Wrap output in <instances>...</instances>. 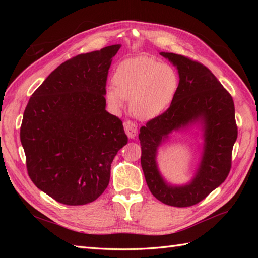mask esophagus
<instances>
[{"label":"esophagus","mask_w":258,"mask_h":258,"mask_svg":"<svg viewBox=\"0 0 258 258\" xmlns=\"http://www.w3.org/2000/svg\"><path fill=\"white\" fill-rule=\"evenodd\" d=\"M124 130L130 139H134L138 135V126L132 120H126V122H124Z\"/></svg>","instance_id":"esophagus-1"}]
</instances>
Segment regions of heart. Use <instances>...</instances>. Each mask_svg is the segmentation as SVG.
I'll use <instances>...</instances> for the list:
<instances>
[{
    "mask_svg": "<svg viewBox=\"0 0 258 258\" xmlns=\"http://www.w3.org/2000/svg\"><path fill=\"white\" fill-rule=\"evenodd\" d=\"M113 83L105 91L109 105L118 111L124 107V100H130V109L135 116L151 118L172 103L178 75L172 67L155 59H127L115 70Z\"/></svg>",
    "mask_w": 258,
    "mask_h": 258,
    "instance_id": "b5f03b06",
    "label": "heart"
}]
</instances>
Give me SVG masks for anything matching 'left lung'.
Masks as SVG:
<instances>
[{"label": "left lung", "instance_id": "8db88e82", "mask_svg": "<svg viewBox=\"0 0 258 258\" xmlns=\"http://www.w3.org/2000/svg\"><path fill=\"white\" fill-rule=\"evenodd\" d=\"M178 70L179 83L171 105L140 130L141 165L151 193L169 206L188 207L203 201L228 176L237 125L232 95L210 70L187 56L162 52ZM202 119L206 128L205 154L192 183L169 186L156 166V152L174 129Z\"/></svg>", "mask_w": 258, "mask_h": 258}]
</instances>
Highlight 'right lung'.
I'll return each mask as SVG.
<instances>
[{
	"instance_id": "obj_1",
	"label": "right lung",
	"mask_w": 258,
	"mask_h": 258,
	"mask_svg": "<svg viewBox=\"0 0 258 258\" xmlns=\"http://www.w3.org/2000/svg\"><path fill=\"white\" fill-rule=\"evenodd\" d=\"M120 45L79 54L33 93L20 138L32 182L65 205H85L106 189L111 164L127 143L123 123L106 112L108 70Z\"/></svg>"
}]
</instances>
